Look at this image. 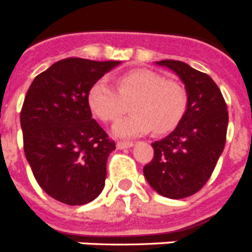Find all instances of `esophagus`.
<instances>
[{"instance_id":"34e87169","label":"esophagus","mask_w":252,"mask_h":252,"mask_svg":"<svg viewBox=\"0 0 252 252\" xmlns=\"http://www.w3.org/2000/svg\"><path fill=\"white\" fill-rule=\"evenodd\" d=\"M133 146L132 141H119L116 144V148L120 149V150H124V149H130Z\"/></svg>"}]
</instances>
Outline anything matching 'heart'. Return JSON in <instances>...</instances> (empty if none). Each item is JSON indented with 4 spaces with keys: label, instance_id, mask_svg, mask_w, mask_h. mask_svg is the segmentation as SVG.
<instances>
[{
    "label": "heart",
    "instance_id": "b5f03b06",
    "mask_svg": "<svg viewBox=\"0 0 252 252\" xmlns=\"http://www.w3.org/2000/svg\"><path fill=\"white\" fill-rule=\"evenodd\" d=\"M117 90L103 79L88 91L90 110L102 121H112L131 102L132 113L120 117L112 125L117 137H135L154 130L164 133L173 130L183 117L187 94L183 87L166 81L148 69H132L115 78Z\"/></svg>",
    "mask_w": 252,
    "mask_h": 252
}]
</instances>
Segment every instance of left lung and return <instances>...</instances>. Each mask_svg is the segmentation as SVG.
<instances>
[{"label": "left lung", "instance_id": "obj_1", "mask_svg": "<svg viewBox=\"0 0 252 252\" xmlns=\"http://www.w3.org/2000/svg\"><path fill=\"white\" fill-rule=\"evenodd\" d=\"M157 64L183 82L187 108L174 131L151 144L154 159L144 166V175L159 194L182 199L197 193L212 175L226 142L228 112L221 91L208 74L179 60Z\"/></svg>", "mask_w": 252, "mask_h": 252}]
</instances>
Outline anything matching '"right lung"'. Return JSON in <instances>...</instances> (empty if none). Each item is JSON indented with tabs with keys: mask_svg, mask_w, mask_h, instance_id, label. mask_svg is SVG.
Returning <instances> with one entry per match:
<instances>
[{
	"mask_svg": "<svg viewBox=\"0 0 252 252\" xmlns=\"http://www.w3.org/2000/svg\"><path fill=\"white\" fill-rule=\"evenodd\" d=\"M119 64L59 60L36 75L26 93L20 115L25 157L44 192L62 203L87 204L103 190L116 146L92 119L87 95Z\"/></svg>",
	"mask_w": 252,
	"mask_h": 252,
	"instance_id": "1",
	"label": "right lung"
}]
</instances>
